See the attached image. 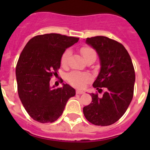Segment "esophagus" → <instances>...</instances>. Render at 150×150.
Wrapping results in <instances>:
<instances>
[{"mask_svg":"<svg viewBox=\"0 0 150 150\" xmlns=\"http://www.w3.org/2000/svg\"><path fill=\"white\" fill-rule=\"evenodd\" d=\"M76 92L77 95H82V94H84V91H82V90H76Z\"/></svg>","mask_w":150,"mask_h":150,"instance_id":"34e87169","label":"esophagus"}]
</instances>
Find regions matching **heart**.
Returning <instances> with one entry per match:
<instances>
[{
    "mask_svg": "<svg viewBox=\"0 0 150 150\" xmlns=\"http://www.w3.org/2000/svg\"><path fill=\"white\" fill-rule=\"evenodd\" d=\"M80 52L83 55V59L85 61L88 59L89 57L92 55H96L95 51L93 49L90 47V46H83L80 49ZM71 54V51L69 50H66L62 55V59H61V64L62 65L65 66L67 65V62H68L69 56ZM67 81L71 83L72 86L77 88H83L86 86L87 83L91 80V76L88 73H82L78 72V71H73L67 75Z\"/></svg>",
    "mask_w": 150,
    "mask_h": 150,
    "instance_id": "b5f03b06",
    "label": "heart"
}]
</instances>
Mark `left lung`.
I'll return each mask as SVG.
<instances>
[{
	"instance_id": "1",
	"label": "left lung",
	"mask_w": 150,
	"mask_h": 150,
	"mask_svg": "<svg viewBox=\"0 0 150 150\" xmlns=\"http://www.w3.org/2000/svg\"><path fill=\"white\" fill-rule=\"evenodd\" d=\"M99 56L100 70L93 87L105 91L102 97L91 93V104L83 107L86 120L95 125L113 124L124 115L133 98L135 72L132 59L120 43L104 36L87 38Z\"/></svg>"
}]
</instances>
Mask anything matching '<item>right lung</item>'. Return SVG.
Instances as JSON below:
<instances>
[{
  "instance_id": "1",
  "label": "right lung",
  "mask_w": 150,
  "mask_h": 150,
  "mask_svg": "<svg viewBox=\"0 0 150 150\" xmlns=\"http://www.w3.org/2000/svg\"><path fill=\"white\" fill-rule=\"evenodd\" d=\"M79 38L59 34L38 35L23 49L16 67L18 94L29 116L41 123L53 122L63 112L67 100L76 95L68 84L51 87L50 81L60 68L62 55Z\"/></svg>"
}]
</instances>
